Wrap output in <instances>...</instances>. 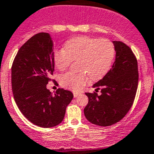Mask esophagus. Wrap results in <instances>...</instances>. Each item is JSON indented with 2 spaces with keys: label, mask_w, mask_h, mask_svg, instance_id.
<instances>
[{
  "label": "esophagus",
  "mask_w": 154,
  "mask_h": 154,
  "mask_svg": "<svg viewBox=\"0 0 154 154\" xmlns=\"http://www.w3.org/2000/svg\"><path fill=\"white\" fill-rule=\"evenodd\" d=\"M73 94H74V97H78L80 94V93L74 92V93H73Z\"/></svg>",
  "instance_id": "34e87169"
}]
</instances>
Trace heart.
Instances as JSON below:
<instances>
[{
  "label": "heart",
  "instance_id": "1",
  "mask_svg": "<svg viewBox=\"0 0 154 154\" xmlns=\"http://www.w3.org/2000/svg\"><path fill=\"white\" fill-rule=\"evenodd\" d=\"M115 57V48L108 39H97L88 36L76 37L64 44V50H55L53 54L57 69L65 70L77 60L78 73L67 72L60 75L62 87L79 91L90 79L97 81L110 71Z\"/></svg>",
  "mask_w": 154,
  "mask_h": 154
}]
</instances>
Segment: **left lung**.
Returning <instances> with one entry per match:
<instances>
[{
    "instance_id": "left-lung-1",
    "label": "left lung",
    "mask_w": 154,
    "mask_h": 154,
    "mask_svg": "<svg viewBox=\"0 0 154 154\" xmlns=\"http://www.w3.org/2000/svg\"><path fill=\"white\" fill-rule=\"evenodd\" d=\"M116 58L113 67L103 79L93 85V93H86L88 103L84 115L95 125H113L126 116L134 103L137 91L138 65L137 57L127 44L113 41ZM101 90V94H97Z\"/></svg>"
}]
</instances>
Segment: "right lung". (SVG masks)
I'll list each match as a JSON object with an SVG mask.
<instances>
[{
	"label": "right lung",
	"mask_w": 154,
	"mask_h": 154,
	"mask_svg": "<svg viewBox=\"0 0 154 154\" xmlns=\"http://www.w3.org/2000/svg\"><path fill=\"white\" fill-rule=\"evenodd\" d=\"M54 46L48 33H38L20 47L11 67L14 98L23 115L41 127H55L62 122L74 95L57 89L54 95L47 89L54 71Z\"/></svg>",
	"instance_id": "right-lung-1"
}]
</instances>
